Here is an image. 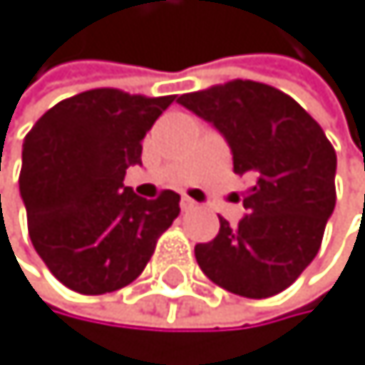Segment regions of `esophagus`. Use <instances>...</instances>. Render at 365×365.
I'll return each mask as SVG.
<instances>
[{
    "label": "esophagus",
    "instance_id": "34e87169",
    "mask_svg": "<svg viewBox=\"0 0 365 365\" xmlns=\"http://www.w3.org/2000/svg\"><path fill=\"white\" fill-rule=\"evenodd\" d=\"M180 207H182L185 212L196 210V200H194V198H190V196H182V198H180Z\"/></svg>",
    "mask_w": 365,
    "mask_h": 365
}]
</instances>
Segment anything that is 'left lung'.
Masks as SVG:
<instances>
[{
	"label": "left lung",
	"mask_w": 365,
	"mask_h": 365,
	"mask_svg": "<svg viewBox=\"0 0 365 365\" xmlns=\"http://www.w3.org/2000/svg\"><path fill=\"white\" fill-rule=\"evenodd\" d=\"M178 103L223 135L235 173L252 180L246 217L221 219L219 235L196 244L200 271L244 298L279 294L312 264L334 212V146L300 103L264 83L237 78Z\"/></svg>",
	"instance_id": "obj_1"
}]
</instances>
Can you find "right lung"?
Masks as SVG:
<instances>
[{
  "instance_id": "1",
  "label": "right lung",
  "mask_w": 365,
  "mask_h": 365,
  "mask_svg": "<svg viewBox=\"0 0 365 365\" xmlns=\"http://www.w3.org/2000/svg\"><path fill=\"white\" fill-rule=\"evenodd\" d=\"M173 99L88 90L47 110L24 138L19 194L29 237L71 291L99 296L130 284L180 214L175 192L146 200L123 185Z\"/></svg>"
}]
</instances>
